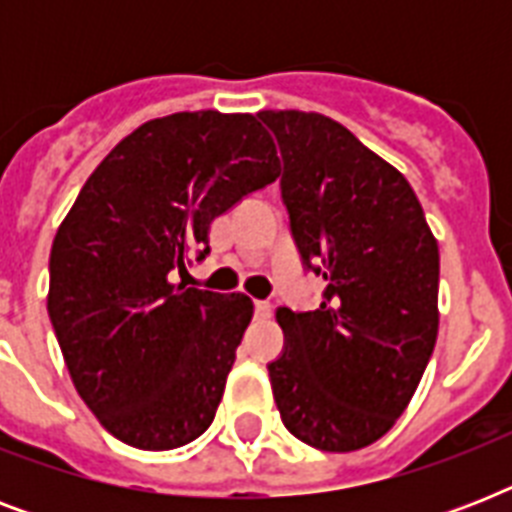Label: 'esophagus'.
<instances>
[{
    "mask_svg": "<svg viewBox=\"0 0 512 512\" xmlns=\"http://www.w3.org/2000/svg\"><path fill=\"white\" fill-rule=\"evenodd\" d=\"M255 313H257V319H271V316H273V305L268 303V300H257V303H255Z\"/></svg>",
    "mask_w": 512,
    "mask_h": 512,
    "instance_id": "esophagus-1",
    "label": "esophagus"
}]
</instances>
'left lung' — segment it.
<instances>
[{
    "label": "left lung",
    "instance_id": "obj_1",
    "mask_svg": "<svg viewBox=\"0 0 512 512\" xmlns=\"http://www.w3.org/2000/svg\"><path fill=\"white\" fill-rule=\"evenodd\" d=\"M284 156L281 196L303 263L327 281L316 311H276L268 366L281 420L321 452H356L412 401L438 337V241L401 172L316 111H260Z\"/></svg>",
    "mask_w": 512,
    "mask_h": 512
}]
</instances>
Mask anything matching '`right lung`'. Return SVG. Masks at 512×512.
<instances>
[{"mask_svg":"<svg viewBox=\"0 0 512 512\" xmlns=\"http://www.w3.org/2000/svg\"><path fill=\"white\" fill-rule=\"evenodd\" d=\"M279 172L257 116L180 111L119 140L63 217L47 311L76 393L124 444L177 449L215 420L255 305L170 276Z\"/></svg>","mask_w":512,"mask_h":512,"instance_id":"right-lung-1","label":"right lung"}]
</instances>
